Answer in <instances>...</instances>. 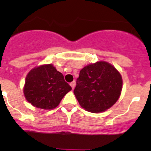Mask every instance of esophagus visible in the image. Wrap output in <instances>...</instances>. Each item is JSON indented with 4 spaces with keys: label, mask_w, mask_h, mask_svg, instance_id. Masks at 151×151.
I'll use <instances>...</instances> for the list:
<instances>
[{
    "label": "esophagus",
    "mask_w": 151,
    "mask_h": 151,
    "mask_svg": "<svg viewBox=\"0 0 151 151\" xmlns=\"http://www.w3.org/2000/svg\"><path fill=\"white\" fill-rule=\"evenodd\" d=\"M70 85H71L72 88L74 89L75 86H76V82H75V81H73V82H72L71 83H70Z\"/></svg>",
    "instance_id": "obj_1"
}]
</instances>
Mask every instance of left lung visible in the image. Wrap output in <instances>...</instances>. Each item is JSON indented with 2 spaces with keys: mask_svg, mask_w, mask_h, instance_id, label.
I'll list each match as a JSON object with an SVG mask.
<instances>
[{
  "mask_svg": "<svg viewBox=\"0 0 151 151\" xmlns=\"http://www.w3.org/2000/svg\"><path fill=\"white\" fill-rule=\"evenodd\" d=\"M122 88L120 73L109 63L100 61L81 69L74 94L84 109L101 113L118 101Z\"/></svg>",
  "mask_w": 151,
  "mask_h": 151,
  "instance_id": "8db88e82",
  "label": "left lung"
}]
</instances>
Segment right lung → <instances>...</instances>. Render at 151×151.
Returning <instances> with one entry per match:
<instances>
[{
  "mask_svg": "<svg viewBox=\"0 0 151 151\" xmlns=\"http://www.w3.org/2000/svg\"><path fill=\"white\" fill-rule=\"evenodd\" d=\"M71 90L62 73L52 64H47L34 68L28 73L23 92L26 100L34 106L52 110Z\"/></svg>",
  "mask_w": 151,
  "mask_h": 151,
  "instance_id": "1",
  "label": "right lung"
}]
</instances>
